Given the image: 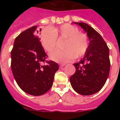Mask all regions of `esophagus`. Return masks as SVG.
<instances>
[{
	"mask_svg": "<svg viewBox=\"0 0 120 120\" xmlns=\"http://www.w3.org/2000/svg\"><path fill=\"white\" fill-rule=\"evenodd\" d=\"M65 65V64H60V67L62 68V67H64V66Z\"/></svg>",
	"mask_w": 120,
	"mask_h": 120,
	"instance_id": "obj_1",
	"label": "esophagus"
}]
</instances>
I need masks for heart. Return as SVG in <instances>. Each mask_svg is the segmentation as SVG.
I'll list each match as a JSON object with an SVG mask.
<instances>
[{
	"label": "heart",
	"instance_id": "obj_1",
	"mask_svg": "<svg viewBox=\"0 0 120 120\" xmlns=\"http://www.w3.org/2000/svg\"><path fill=\"white\" fill-rule=\"evenodd\" d=\"M56 38L65 39L63 50H56L49 55V58L58 63H67L76 57L80 58L85 54L89 47L88 38L85 33L79 32L75 25L65 23L60 27L45 28L40 34L41 46L47 52L55 49Z\"/></svg>",
	"mask_w": 120,
	"mask_h": 120
}]
</instances>
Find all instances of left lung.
Masks as SVG:
<instances>
[{
  "label": "left lung",
  "mask_w": 120,
  "mask_h": 120,
  "mask_svg": "<svg viewBox=\"0 0 120 120\" xmlns=\"http://www.w3.org/2000/svg\"><path fill=\"white\" fill-rule=\"evenodd\" d=\"M83 29L89 39V47L80 62L73 64L75 73L70 78L73 90L82 95L97 93L104 86L110 68L109 49L101 35L84 22H73Z\"/></svg>",
  "instance_id": "8db88e82"
}]
</instances>
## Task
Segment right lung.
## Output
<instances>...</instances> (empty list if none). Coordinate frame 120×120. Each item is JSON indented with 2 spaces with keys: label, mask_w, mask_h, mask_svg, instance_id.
I'll list each match as a JSON object with an SVG mask.
<instances>
[{
  "label": "right lung",
  "mask_w": 120,
  "mask_h": 120,
  "mask_svg": "<svg viewBox=\"0 0 120 120\" xmlns=\"http://www.w3.org/2000/svg\"><path fill=\"white\" fill-rule=\"evenodd\" d=\"M37 28L30 27L16 37L11 51V68L17 83L23 91L40 96L50 89L59 67L56 62L45 60L47 55L37 36ZM44 62L48 65L41 66Z\"/></svg>",
  "instance_id": "1"
}]
</instances>
